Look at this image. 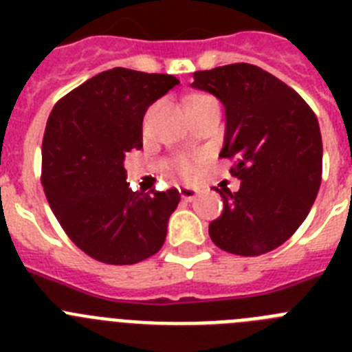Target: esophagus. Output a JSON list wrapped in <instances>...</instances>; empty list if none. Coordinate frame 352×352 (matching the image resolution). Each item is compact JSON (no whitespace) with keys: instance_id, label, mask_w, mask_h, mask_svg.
<instances>
[{"instance_id":"esophagus-1","label":"esophagus","mask_w":352,"mask_h":352,"mask_svg":"<svg viewBox=\"0 0 352 352\" xmlns=\"http://www.w3.org/2000/svg\"><path fill=\"white\" fill-rule=\"evenodd\" d=\"M179 194H182V197L185 199V201H194L195 195H197V190H195V188H190V186H182V188H179Z\"/></svg>"}]
</instances>
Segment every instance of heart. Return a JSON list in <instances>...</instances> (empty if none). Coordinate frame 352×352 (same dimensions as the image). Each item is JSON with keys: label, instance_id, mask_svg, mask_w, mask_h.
<instances>
[{"label": "heart", "instance_id": "b5f03b06", "mask_svg": "<svg viewBox=\"0 0 352 352\" xmlns=\"http://www.w3.org/2000/svg\"><path fill=\"white\" fill-rule=\"evenodd\" d=\"M201 98H208L206 95H194L188 102L192 100H201ZM199 162H201V158L199 157H178L176 160H174V169H176V173L182 176V178H192L195 174V170H197V166Z\"/></svg>", "mask_w": 352, "mask_h": 352}]
</instances>
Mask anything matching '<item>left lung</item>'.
I'll list each match as a JSON object with an SVG mask.
<instances>
[{
	"mask_svg": "<svg viewBox=\"0 0 352 352\" xmlns=\"http://www.w3.org/2000/svg\"><path fill=\"white\" fill-rule=\"evenodd\" d=\"M192 86L226 107L220 157L234 160L238 192L219 190L223 210L210 238L229 254L254 257L287 241L307 219L322 178V141L310 105L263 68L232 63L195 72Z\"/></svg>",
	"mask_w": 352,
	"mask_h": 352,
	"instance_id": "obj_1",
	"label": "left lung"
}]
</instances>
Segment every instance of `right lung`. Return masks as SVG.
<instances>
[{
  "instance_id": "obj_1",
  "label": "right lung",
  "mask_w": 352,
  "mask_h": 352,
  "mask_svg": "<svg viewBox=\"0 0 352 352\" xmlns=\"http://www.w3.org/2000/svg\"><path fill=\"white\" fill-rule=\"evenodd\" d=\"M179 80L113 68L65 95L42 141V185L68 238L105 264H135L166 241L179 192H133L125 155L142 148V118Z\"/></svg>"
}]
</instances>
